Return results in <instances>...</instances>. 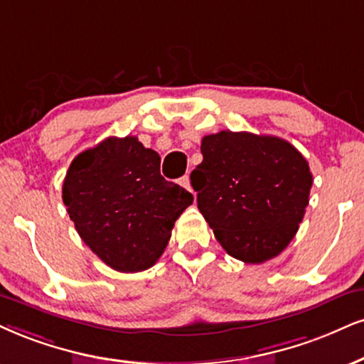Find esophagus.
<instances>
[{
    "instance_id": "34e87169",
    "label": "esophagus",
    "mask_w": 364,
    "mask_h": 364,
    "mask_svg": "<svg viewBox=\"0 0 364 364\" xmlns=\"http://www.w3.org/2000/svg\"><path fill=\"white\" fill-rule=\"evenodd\" d=\"M181 186L183 187V189H187V191H192V187H191V178H189V175H183V177L181 178Z\"/></svg>"
}]
</instances>
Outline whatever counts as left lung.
<instances>
[{"label":"left lung","mask_w":364,"mask_h":364,"mask_svg":"<svg viewBox=\"0 0 364 364\" xmlns=\"http://www.w3.org/2000/svg\"><path fill=\"white\" fill-rule=\"evenodd\" d=\"M192 170L197 208L228 255L263 263L284 251L302 223L312 173L289 141L248 132H219L200 143Z\"/></svg>","instance_id":"1"}]
</instances>
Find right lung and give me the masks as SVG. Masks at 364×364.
<instances>
[{"label":"right lung","mask_w":364,"mask_h":364,"mask_svg":"<svg viewBox=\"0 0 364 364\" xmlns=\"http://www.w3.org/2000/svg\"><path fill=\"white\" fill-rule=\"evenodd\" d=\"M79 236L116 272L154 267L194 196L160 175V155L136 136H109L79 154L62 186Z\"/></svg>","instance_id":"right-lung-1"}]
</instances>
